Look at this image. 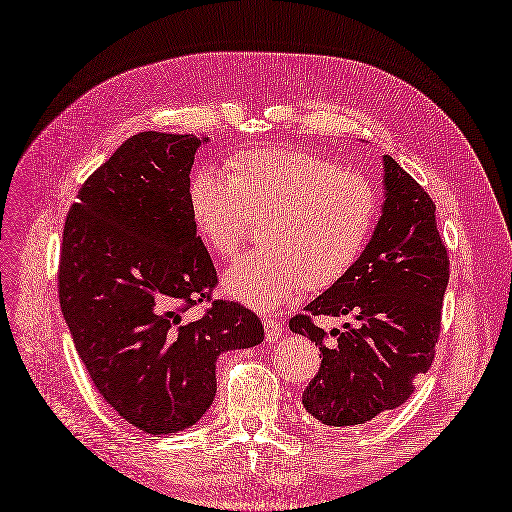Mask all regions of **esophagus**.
<instances>
[{
    "mask_svg": "<svg viewBox=\"0 0 512 512\" xmlns=\"http://www.w3.org/2000/svg\"><path fill=\"white\" fill-rule=\"evenodd\" d=\"M282 334H284V326H282L280 321H273L271 317L265 319V339H267L269 343L280 341Z\"/></svg>",
    "mask_w": 512,
    "mask_h": 512,
    "instance_id": "34e87169",
    "label": "esophagus"
}]
</instances>
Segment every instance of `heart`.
<instances>
[{"mask_svg":"<svg viewBox=\"0 0 512 512\" xmlns=\"http://www.w3.org/2000/svg\"><path fill=\"white\" fill-rule=\"evenodd\" d=\"M230 176L197 169L189 178L191 219L204 245L232 256L263 219L265 247L223 273L230 297L256 310L289 304L302 289L323 291L363 256L380 197L363 173L297 147L245 149L228 160Z\"/></svg>","mask_w":512,"mask_h":512,"instance_id":"b5f03b06","label":"heart"}]
</instances>
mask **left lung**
I'll return each instance as SVG.
<instances>
[{"instance_id":"left-lung-1","label":"left lung","mask_w":512,"mask_h":512,"mask_svg":"<svg viewBox=\"0 0 512 512\" xmlns=\"http://www.w3.org/2000/svg\"><path fill=\"white\" fill-rule=\"evenodd\" d=\"M384 204L363 256L343 280L289 321L319 345L321 367L302 395L323 426H358L402 406L434 360L450 258L436 230L434 202L384 156ZM315 314L350 316L330 333Z\"/></svg>"}]
</instances>
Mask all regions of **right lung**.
<instances>
[{"label":"right lung","instance_id":"obj_1","mask_svg":"<svg viewBox=\"0 0 512 512\" xmlns=\"http://www.w3.org/2000/svg\"><path fill=\"white\" fill-rule=\"evenodd\" d=\"M206 136L139 132L82 184L62 232L58 297L95 389L147 434L193 426L213 404L219 354L265 339L239 302H210L217 269L191 219Z\"/></svg>","mask_w":512,"mask_h":512}]
</instances>
